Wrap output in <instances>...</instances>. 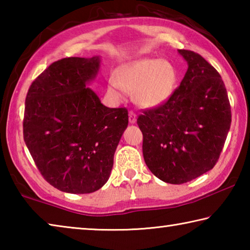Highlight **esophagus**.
<instances>
[{"mask_svg": "<svg viewBox=\"0 0 250 250\" xmlns=\"http://www.w3.org/2000/svg\"><path fill=\"white\" fill-rule=\"evenodd\" d=\"M129 122L131 125H133V124H135V122H137V115H135L133 111L129 112Z\"/></svg>", "mask_w": 250, "mask_h": 250, "instance_id": "esophagus-1", "label": "esophagus"}]
</instances>
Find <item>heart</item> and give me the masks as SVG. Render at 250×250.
<instances>
[{
  "mask_svg": "<svg viewBox=\"0 0 250 250\" xmlns=\"http://www.w3.org/2000/svg\"><path fill=\"white\" fill-rule=\"evenodd\" d=\"M177 70L172 62L158 58H139L122 64L109 82V91L118 99L124 90L133 92L134 103L154 109L167 103L175 91Z\"/></svg>",
  "mask_w": 250,
  "mask_h": 250,
  "instance_id": "b5f03b06",
  "label": "heart"
}]
</instances>
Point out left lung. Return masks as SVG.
<instances>
[{"mask_svg":"<svg viewBox=\"0 0 250 250\" xmlns=\"http://www.w3.org/2000/svg\"><path fill=\"white\" fill-rule=\"evenodd\" d=\"M179 54L188 66L180 87L137 120L146 167L170 184L186 183L214 167L231 122L221 75L201 55L186 49Z\"/></svg>","mask_w":250,"mask_h":250,"instance_id":"obj_1","label":"left lung"}]
</instances>
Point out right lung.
Segmentation results:
<instances>
[{
  "label": "right lung",
  "instance_id": "right-lung-1",
  "mask_svg": "<svg viewBox=\"0 0 250 250\" xmlns=\"http://www.w3.org/2000/svg\"><path fill=\"white\" fill-rule=\"evenodd\" d=\"M101 59L69 57L53 62L29 87L24 141L37 168L62 192L87 194L107 183L129 117L108 108L88 87Z\"/></svg>",
  "mask_w": 250,
  "mask_h": 250
}]
</instances>
